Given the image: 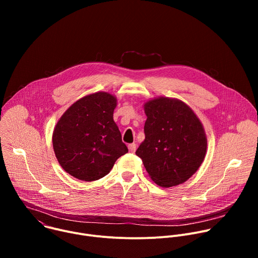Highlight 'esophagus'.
I'll return each instance as SVG.
<instances>
[{
    "mask_svg": "<svg viewBox=\"0 0 258 258\" xmlns=\"http://www.w3.org/2000/svg\"><path fill=\"white\" fill-rule=\"evenodd\" d=\"M127 147H128V151H130L131 153H135V151H136V149H137V145H136L135 143L130 144Z\"/></svg>",
    "mask_w": 258,
    "mask_h": 258,
    "instance_id": "34e87169",
    "label": "esophagus"
}]
</instances>
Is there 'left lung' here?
Masks as SVG:
<instances>
[{"label":"left lung","mask_w":258,"mask_h":258,"mask_svg":"<svg viewBox=\"0 0 258 258\" xmlns=\"http://www.w3.org/2000/svg\"><path fill=\"white\" fill-rule=\"evenodd\" d=\"M145 140L136 154L158 186L174 187L188 180L202 164L207 149L204 127L182 101L158 97L144 104Z\"/></svg>","instance_id":"left-lung-1"}]
</instances>
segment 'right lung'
Masks as SVG:
<instances>
[{"label": "right lung", "mask_w": 258, "mask_h": 258, "mask_svg": "<svg viewBox=\"0 0 258 258\" xmlns=\"http://www.w3.org/2000/svg\"><path fill=\"white\" fill-rule=\"evenodd\" d=\"M116 105L115 96L97 92L73 103L58 120L53 149L59 164L73 177L99 179L128 152L113 120Z\"/></svg>", "instance_id": "1"}]
</instances>
